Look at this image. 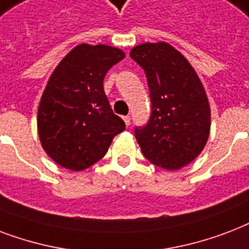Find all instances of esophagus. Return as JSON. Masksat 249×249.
I'll return each instance as SVG.
<instances>
[{
	"instance_id": "esophagus-1",
	"label": "esophagus",
	"mask_w": 249,
	"mask_h": 249,
	"mask_svg": "<svg viewBox=\"0 0 249 249\" xmlns=\"http://www.w3.org/2000/svg\"><path fill=\"white\" fill-rule=\"evenodd\" d=\"M123 121H124V123H126V126H130V123H131L130 115H126V117H123Z\"/></svg>"
}]
</instances>
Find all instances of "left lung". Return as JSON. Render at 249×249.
Segmentation results:
<instances>
[{
  "mask_svg": "<svg viewBox=\"0 0 249 249\" xmlns=\"http://www.w3.org/2000/svg\"><path fill=\"white\" fill-rule=\"evenodd\" d=\"M131 58L145 72L151 117L134 130L149 162L166 170L186 166L207 144L211 109L204 87L188 61L166 42L135 46Z\"/></svg>",
  "mask_w": 249,
  "mask_h": 249,
  "instance_id": "8db88e82",
  "label": "left lung"
}]
</instances>
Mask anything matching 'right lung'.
I'll list each match as a JSON object with an SVG mask.
<instances>
[{
  "label": "right lung",
  "mask_w": 249,
  "mask_h": 249,
  "mask_svg": "<svg viewBox=\"0 0 249 249\" xmlns=\"http://www.w3.org/2000/svg\"><path fill=\"white\" fill-rule=\"evenodd\" d=\"M124 53L107 45L82 44L53 71L38 105V138L54 162L84 170L107 155L124 131L104 90V78Z\"/></svg>",
  "instance_id": "right-lung-1"
}]
</instances>
